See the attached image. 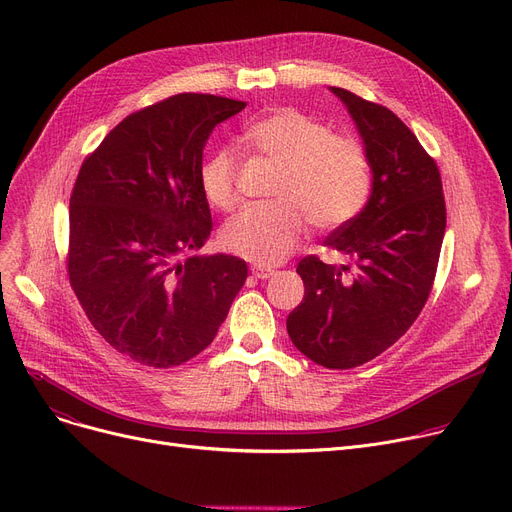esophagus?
<instances>
[{"mask_svg":"<svg viewBox=\"0 0 512 512\" xmlns=\"http://www.w3.org/2000/svg\"><path fill=\"white\" fill-rule=\"evenodd\" d=\"M251 274L257 278V280H267L274 276V270H270V267H261V265H253L251 267Z\"/></svg>","mask_w":512,"mask_h":512,"instance_id":"obj_1","label":"esophagus"}]
</instances>
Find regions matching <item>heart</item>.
<instances>
[{
	"label": "heart",
	"mask_w": 512,
	"mask_h": 512,
	"mask_svg": "<svg viewBox=\"0 0 512 512\" xmlns=\"http://www.w3.org/2000/svg\"><path fill=\"white\" fill-rule=\"evenodd\" d=\"M245 141L263 157L282 166L274 197L278 205H251L222 230V245L251 263L270 267L301 247L310 220L334 230L355 220L371 193V166L365 147L294 107L255 120ZM238 155L230 147L215 149L199 170L203 197L215 209L230 211L238 203Z\"/></svg>",
	"instance_id": "1"
}]
</instances>
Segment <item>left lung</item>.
Instances as JSON below:
<instances>
[{"instance_id":"1","label":"left lung","mask_w":512,"mask_h":512,"mask_svg":"<svg viewBox=\"0 0 512 512\" xmlns=\"http://www.w3.org/2000/svg\"><path fill=\"white\" fill-rule=\"evenodd\" d=\"M353 116L373 174L371 197L326 247L355 270L307 255L297 265L305 299L286 319L292 344L328 369L359 367L390 348L419 317L446 230L442 178L409 126L388 107L332 87Z\"/></svg>"}]
</instances>
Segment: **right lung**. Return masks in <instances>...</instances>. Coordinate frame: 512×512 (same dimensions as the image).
<instances>
[{"label":"right lung","instance_id":"right-lung-1","mask_svg":"<svg viewBox=\"0 0 512 512\" xmlns=\"http://www.w3.org/2000/svg\"><path fill=\"white\" fill-rule=\"evenodd\" d=\"M245 101L180 93L126 116L87 155L70 195L68 278L118 353L168 369L211 344L247 263L193 255L211 234L199 184L211 130Z\"/></svg>","mask_w":512,"mask_h":512}]
</instances>
